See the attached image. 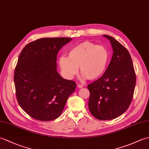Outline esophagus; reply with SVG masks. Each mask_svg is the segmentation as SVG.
<instances>
[{
  "instance_id": "34e87169",
  "label": "esophagus",
  "mask_w": 149,
  "mask_h": 149,
  "mask_svg": "<svg viewBox=\"0 0 149 149\" xmlns=\"http://www.w3.org/2000/svg\"><path fill=\"white\" fill-rule=\"evenodd\" d=\"M77 87H78L79 88H83V84H77Z\"/></svg>"
}]
</instances>
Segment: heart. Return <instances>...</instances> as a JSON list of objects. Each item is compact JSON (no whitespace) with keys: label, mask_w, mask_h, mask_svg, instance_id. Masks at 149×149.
<instances>
[{"label":"heart","mask_w":149,"mask_h":149,"mask_svg":"<svg viewBox=\"0 0 149 149\" xmlns=\"http://www.w3.org/2000/svg\"><path fill=\"white\" fill-rule=\"evenodd\" d=\"M109 59V52L105 46L84 42L72 47L68 57H60L59 63L63 74L68 79L76 75L80 67L83 77L94 80L105 72Z\"/></svg>","instance_id":"obj_1"}]
</instances>
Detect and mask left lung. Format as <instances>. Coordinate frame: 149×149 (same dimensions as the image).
Returning a JSON list of instances; mask_svg holds the SVG:
<instances>
[{"label": "left lung", "instance_id": "left-lung-1", "mask_svg": "<svg viewBox=\"0 0 149 149\" xmlns=\"http://www.w3.org/2000/svg\"><path fill=\"white\" fill-rule=\"evenodd\" d=\"M103 36L110 41L113 54L104 74L88 85L90 93L88 107L95 118L107 120L117 118L128 109L136 79L127 49L114 38Z\"/></svg>", "mask_w": 149, "mask_h": 149}]
</instances>
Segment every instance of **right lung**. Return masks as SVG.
I'll list each match as a JSON object with an SVG mask.
<instances>
[{
    "label": "right lung",
    "instance_id": "obj_1",
    "mask_svg": "<svg viewBox=\"0 0 149 149\" xmlns=\"http://www.w3.org/2000/svg\"><path fill=\"white\" fill-rule=\"evenodd\" d=\"M70 38H44L29 43L18 57L14 74L19 105L33 118L50 121L61 115L76 83L57 72V54Z\"/></svg>",
    "mask_w": 149,
    "mask_h": 149
}]
</instances>
